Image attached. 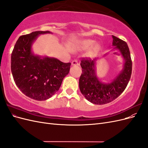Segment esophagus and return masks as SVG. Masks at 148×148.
I'll list each match as a JSON object with an SVG mask.
<instances>
[{
  "instance_id": "34e87169",
  "label": "esophagus",
  "mask_w": 148,
  "mask_h": 148,
  "mask_svg": "<svg viewBox=\"0 0 148 148\" xmlns=\"http://www.w3.org/2000/svg\"><path fill=\"white\" fill-rule=\"evenodd\" d=\"M78 62L77 60H74L71 62V65H78Z\"/></svg>"
}]
</instances>
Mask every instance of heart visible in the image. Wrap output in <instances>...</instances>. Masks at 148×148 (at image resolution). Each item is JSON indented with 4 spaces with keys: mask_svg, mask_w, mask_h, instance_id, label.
I'll return each instance as SVG.
<instances>
[{
    "mask_svg": "<svg viewBox=\"0 0 148 148\" xmlns=\"http://www.w3.org/2000/svg\"><path fill=\"white\" fill-rule=\"evenodd\" d=\"M94 43H95V41L92 39H82L76 42L73 47L76 49H78V50H85V49H89V47H91ZM99 47L100 46L99 44H94L93 46L88 52V56L90 57L95 56L96 53V52L98 51V50H99Z\"/></svg>",
    "mask_w": 148,
    "mask_h": 148,
    "instance_id": "heart-1",
    "label": "heart"
}]
</instances>
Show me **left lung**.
<instances>
[{"label":"left lung","mask_w":148,"mask_h":148,"mask_svg":"<svg viewBox=\"0 0 148 148\" xmlns=\"http://www.w3.org/2000/svg\"><path fill=\"white\" fill-rule=\"evenodd\" d=\"M114 49L119 51L124 59L123 69L110 83H102L96 74V59L83 58L82 73L79 79L80 91L86 99L94 104L109 103L118 97L126 88L131 78L132 62L126 42L112 36Z\"/></svg>","instance_id":"left-lung-1"}]
</instances>
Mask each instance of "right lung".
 <instances>
[{"instance_id":"add662e5","label":"right lung","mask_w":148,"mask_h":148,"mask_svg":"<svg viewBox=\"0 0 148 148\" xmlns=\"http://www.w3.org/2000/svg\"><path fill=\"white\" fill-rule=\"evenodd\" d=\"M50 31H34L17 40L11 56V70L17 87L24 95L37 101H44L59 91L69 74L71 63L56 58L34 55L32 44L40 34Z\"/></svg>"}]
</instances>
